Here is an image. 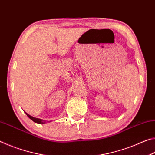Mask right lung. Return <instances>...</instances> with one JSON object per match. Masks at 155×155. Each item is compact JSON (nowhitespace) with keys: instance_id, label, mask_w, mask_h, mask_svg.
<instances>
[{"instance_id":"obj_1","label":"right lung","mask_w":155,"mask_h":155,"mask_svg":"<svg viewBox=\"0 0 155 155\" xmlns=\"http://www.w3.org/2000/svg\"><path fill=\"white\" fill-rule=\"evenodd\" d=\"M26 113V112H25ZM26 114L27 115V116L29 117V118L31 120H33V122H36V123H38V124H44V123L46 122V121H44V120H41V119H39V118H35V117H32V116H31L30 115H28V114H27V113H26Z\"/></svg>"}]
</instances>
